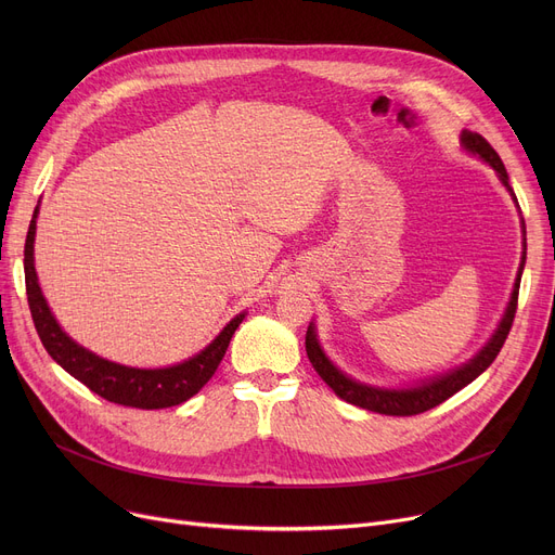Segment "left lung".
<instances>
[{
	"instance_id": "obj_1",
	"label": "left lung",
	"mask_w": 555,
	"mask_h": 555,
	"mask_svg": "<svg viewBox=\"0 0 555 555\" xmlns=\"http://www.w3.org/2000/svg\"><path fill=\"white\" fill-rule=\"evenodd\" d=\"M461 141L465 145V151L479 155L483 162H488L494 170H498L500 180L511 191L508 172H506L504 162L498 155V151H494L492 145L477 132H463ZM513 197H515V193H513ZM524 249H527V238H524ZM524 260H527V251H524V256H521V266H519V274L515 279L511 304L506 308V314L502 319L500 328L494 331L492 339L481 348V351L468 364H463V366H459V369H454V371H450L441 377H434L431 383H425V385L414 387V389H400V391H396V389H375V387L360 385V383L351 380V377H346L339 369H335L333 362L324 356V351L317 344L314 326H308V333H306L308 360L314 366V371L322 375V380L335 391V396H339L341 400L351 402L356 406H362V410H369V412H375V414H385V416H416V414H423L427 410H434L436 404L446 402L456 391H461L463 387H468L475 380V377L481 375L494 362L498 353L502 351V346H504V341L511 333V326H513L515 310H517V295H519Z\"/></svg>"
}]
</instances>
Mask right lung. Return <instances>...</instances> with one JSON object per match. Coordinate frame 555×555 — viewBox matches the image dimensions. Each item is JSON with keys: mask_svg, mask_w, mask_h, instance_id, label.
Masks as SVG:
<instances>
[{"mask_svg": "<svg viewBox=\"0 0 555 555\" xmlns=\"http://www.w3.org/2000/svg\"><path fill=\"white\" fill-rule=\"evenodd\" d=\"M36 218L28 224L26 243H24V281H26V299L28 310H31L36 331L40 335L47 353L61 364L76 380H80L87 389L99 393L101 398L124 404L137 406V410H164V406L182 404L193 398L204 385L211 380L218 364L222 362L231 335L241 326L243 317H233L224 326V331L204 348L195 358L175 364L168 369H132L107 362L87 348L78 346L72 337H67L57 322L53 319L38 285L36 268H34V241H36Z\"/></svg>", "mask_w": 555, "mask_h": 555, "instance_id": "right-lung-1", "label": "right lung"}]
</instances>
